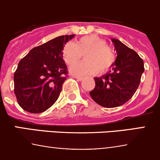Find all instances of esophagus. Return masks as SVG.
Instances as JSON below:
<instances>
[{
	"label": "esophagus",
	"instance_id": "esophagus-1",
	"mask_svg": "<svg viewBox=\"0 0 160 160\" xmlns=\"http://www.w3.org/2000/svg\"><path fill=\"white\" fill-rule=\"evenodd\" d=\"M75 78L77 79V80H79V81H81V80H83V77H76Z\"/></svg>",
	"mask_w": 160,
	"mask_h": 160
}]
</instances>
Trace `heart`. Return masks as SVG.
Here are the masks:
<instances>
[{"label":"heart","mask_w":160,"mask_h":160,"mask_svg":"<svg viewBox=\"0 0 160 160\" xmlns=\"http://www.w3.org/2000/svg\"><path fill=\"white\" fill-rule=\"evenodd\" d=\"M85 55V62L75 65ZM64 62L70 68L71 73L77 76L95 74L100 71L104 73L112 68L116 61L114 49L107 42L95 35H85L73 44L67 43L62 52Z\"/></svg>","instance_id":"heart-1"}]
</instances>
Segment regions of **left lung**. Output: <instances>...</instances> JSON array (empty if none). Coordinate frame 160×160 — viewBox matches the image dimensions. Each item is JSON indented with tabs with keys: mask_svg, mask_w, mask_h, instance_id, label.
Wrapping results in <instances>:
<instances>
[{
	"mask_svg": "<svg viewBox=\"0 0 160 160\" xmlns=\"http://www.w3.org/2000/svg\"><path fill=\"white\" fill-rule=\"evenodd\" d=\"M118 56L112 70L95 77V88L90 92L92 99L104 108H116L128 101L141 81L144 62L136 52L112 38Z\"/></svg>",
	"mask_w": 160,
	"mask_h": 160,
	"instance_id": "1",
	"label": "left lung"
}]
</instances>
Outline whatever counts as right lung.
<instances>
[{
	"label": "right lung",
	"mask_w": 160,
	"mask_h": 160,
	"mask_svg": "<svg viewBox=\"0 0 160 160\" xmlns=\"http://www.w3.org/2000/svg\"><path fill=\"white\" fill-rule=\"evenodd\" d=\"M73 36L56 37L33 48L21 59L14 74V91L22 109L42 113L56 102L68 77L62 49Z\"/></svg>",
	"instance_id": "add662e5"
}]
</instances>
